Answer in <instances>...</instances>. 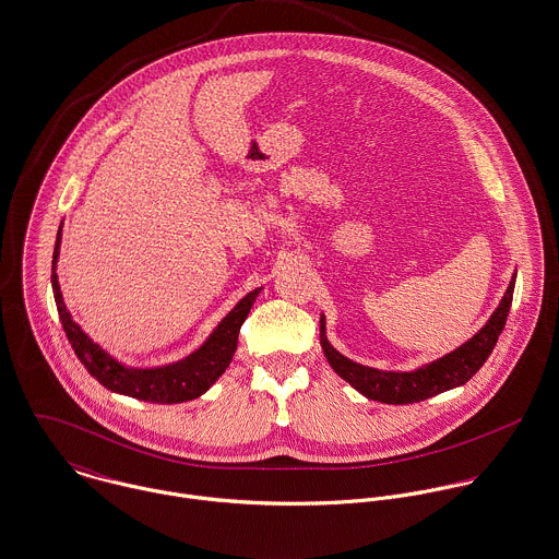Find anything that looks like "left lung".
<instances>
[{
  "label": "left lung",
  "mask_w": 559,
  "mask_h": 559,
  "mask_svg": "<svg viewBox=\"0 0 559 559\" xmlns=\"http://www.w3.org/2000/svg\"><path fill=\"white\" fill-rule=\"evenodd\" d=\"M514 278L516 274H512L510 285L499 307L489 317V321L469 341H465L454 352L437 358L429 365H423L414 371H379V369L349 360L347 356L336 352L328 341L323 314H321V349L334 372L371 401L388 403V405H407V403L431 399L435 394L463 385L487 362L506 325V317L510 312Z\"/></svg>",
  "instance_id": "left-lung-1"
}]
</instances>
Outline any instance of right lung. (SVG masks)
Segmentation results:
<instances>
[{"instance_id": "add662e5", "label": "right lung", "mask_w": 559, "mask_h": 559, "mask_svg": "<svg viewBox=\"0 0 559 559\" xmlns=\"http://www.w3.org/2000/svg\"><path fill=\"white\" fill-rule=\"evenodd\" d=\"M60 245H62V227L58 231L56 250H53L51 285H53L58 312L62 319L63 332L76 358L81 360V365L107 390L139 399V401H147V403L174 405V403H185L205 394L214 385V381L227 371L238 349L240 328L249 317L250 307L254 305L261 287L252 289L234 309L229 310L223 317V321L212 330V334L205 338V343L187 358L165 367H152V369L126 367L111 354H107L98 343H94L66 309L60 281L56 274L58 259H60Z\"/></svg>"}]
</instances>
